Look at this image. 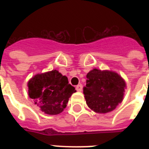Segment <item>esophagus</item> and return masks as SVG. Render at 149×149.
<instances>
[{
	"mask_svg": "<svg viewBox=\"0 0 149 149\" xmlns=\"http://www.w3.org/2000/svg\"><path fill=\"white\" fill-rule=\"evenodd\" d=\"M76 90H77V91H79V92H81V91H83V85H82V84L77 85V86H76Z\"/></svg>",
	"mask_w": 149,
	"mask_h": 149,
	"instance_id": "obj_1",
	"label": "esophagus"
}]
</instances>
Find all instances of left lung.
<instances>
[{"label": "left lung", "mask_w": 149, "mask_h": 149, "mask_svg": "<svg viewBox=\"0 0 149 149\" xmlns=\"http://www.w3.org/2000/svg\"><path fill=\"white\" fill-rule=\"evenodd\" d=\"M84 87L87 106L96 113L113 111L124 99L126 82L118 72L93 69L86 75Z\"/></svg>", "instance_id": "8db88e82"}]
</instances>
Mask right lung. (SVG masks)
Listing matches in <instances>:
<instances>
[{"label":"right lung","instance_id":"1","mask_svg":"<svg viewBox=\"0 0 149 149\" xmlns=\"http://www.w3.org/2000/svg\"><path fill=\"white\" fill-rule=\"evenodd\" d=\"M29 97L45 113L56 115L66 107L69 99L77 91L68 78L58 70L37 73L28 82Z\"/></svg>","mask_w":149,"mask_h":149}]
</instances>
